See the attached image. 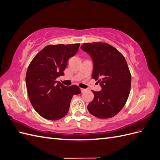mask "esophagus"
Segmentation results:
<instances>
[{
    "mask_svg": "<svg viewBox=\"0 0 160 160\" xmlns=\"http://www.w3.org/2000/svg\"><path fill=\"white\" fill-rule=\"evenodd\" d=\"M81 91L82 93H84L85 91H86V89H83V88H81Z\"/></svg>",
    "mask_w": 160,
    "mask_h": 160,
    "instance_id": "34e87169",
    "label": "esophagus"
}]
</instances>
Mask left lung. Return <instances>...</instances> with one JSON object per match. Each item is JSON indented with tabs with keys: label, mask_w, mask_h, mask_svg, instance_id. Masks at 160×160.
<instances>
[{
	"label": "left lung",
	"mask_w": 160,
	"mask_h": 160,
	"mask_svg": "<svg viewBox=\"0 0 160 160\" xmlns=\"http://www.w3.org/2000/svg\"><path fill=\"white\" fill-rule=\"evenodd\" d=\"M93 61L92 77L102 89L93 91L94 99L88 106L89 113L100 119L114 117L128 99L132 76L123 55L106 42H88L81 46Z\"/></svg>",
	"instance_id": "obj_1"
}]
</instances>
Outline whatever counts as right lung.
I'll return each mask as SVG.
<instances>
[{
  "label": "right lung",
  "instance_id": "add662e5",
  "mask_svg": "<svg viewBox=\"0 0 160 160\" xmlns=\"http://www.w3.org/2000/svg\"><path fill=\"white\" fill-rule=\"evenodd\" d=\"M79 43L50 45L38 52L28 67L26 85L33 108L41 117L58 120L68 113L73 95L81 93L78 86L67 87L56 81L63 71L67 61L74 56Z\"/></svg>",
  "mask_w": 160,
  "mask_h": 160
}]
</instances>
